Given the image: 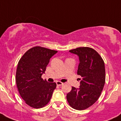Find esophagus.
<instances>
[{"label":"esophagus","instance_id":"obj_1","mask_svg":"<svg viewBox=\"0 0 121 121\" xmlns=\"http://www.w3.org/2000/svg\"><path fill=\"white\" fill-rule=\"evenodd\" d=\"M56 85H58V86H61V85H63V83L62 82H60V81H57L56 82Z\"/></svg>","mask_w":121,"mask_h":121}]
</instances>
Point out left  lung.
I'll list each match as a JSON object with an SVG mask.
<instances>
[{
    "label": "left lung",
    "instance_id": "1",
    "mask_svg": "<svg viewBox=\"0 0 121 121\" xmlns=\"http://www.w3.org/2000/svg\"><path fill=\"white\" fill-rule=\"evenodd\" d=\"M69 51L78 56L77 74L81 78L79 88L72 86L66 99L72 108L82 111L99 98L105 82V65L99 54L91 48L80 47Z\"/></svg>",
    "mask_w": 121,
    "mask_h": 121
}]
</instances>
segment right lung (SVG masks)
I'll return each mask as SVG.
<instances>
[{"label":"right lung","instance_id":"add662e5","mask_svg":"<svg viewBox=\"0 0 121 121\" xmlns=\"http://www.w3.org/2000/svg\"><path fill=\"white\" fill-rule=\"evenodd\" d=\"M58 51L41 46L33 47L26 52L19 61L16 70V85L20 95L30 107L39 109L47 105L56 83L44 80L49 60Z\"/></svg>","mask_w":121,"mask_h":121}]
</instances>
